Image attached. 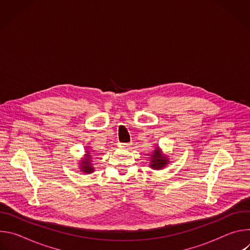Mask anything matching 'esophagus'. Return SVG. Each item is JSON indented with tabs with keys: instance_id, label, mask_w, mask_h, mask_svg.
<instances>
[{
	"instance_id": "obj_1",
	"label": "esophagus",
	"mask_w": 250,
	"mask_h": 250,
	"mask_svg": "<svg viewBox=\"0 0 250 250\" xmlns=\"http://www.w3.org/2000/svg\"><path fill=\"white\" fill-rule=\"evenodd\" d=\"M120 146L122 147H125V148H128L131 146V144H120Z\"/></svg>"
}]
</instances>
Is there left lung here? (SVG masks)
I'll return each mask as SVG.
<instances>
[{"label":"left lung","instance_id":"obj_1","mask_svg":"<svg viewBox=\"0 0 250 250\" xmlns=\"http://www.w3.org/2000/svg\"><path fill=\"white\" fill-rule=\"evenodd\" d=\"M150 167L153 168V169H156V170H159V169H162L164 168L169 160L167 158L166 155H164L161 150L159 149V147H155V150L153 153H151V157H150Z\"/></svg>","mask_w":250,"mask_h":250}]
</instances>
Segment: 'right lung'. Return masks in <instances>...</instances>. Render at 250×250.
<instances>
[{
  "label": "right lung",
  "instance_id": "obj_1",
  "mask_svg": "<svg viewBox=\"0 0 250 250\" xmlns=\"http://www.w3.org/2000/svg\"><path fill=\"white\" fill-rule=\"evenodd\" d=\"M81 170L82 172L86 173V174H90L94 171V168H93V163H92V156H91V153L89 150L86 151V154H85V157L83 158V160H81Z\"/></svg>",
  "mask_w": 250,
  "mask_h": 250
}]
</instances>
